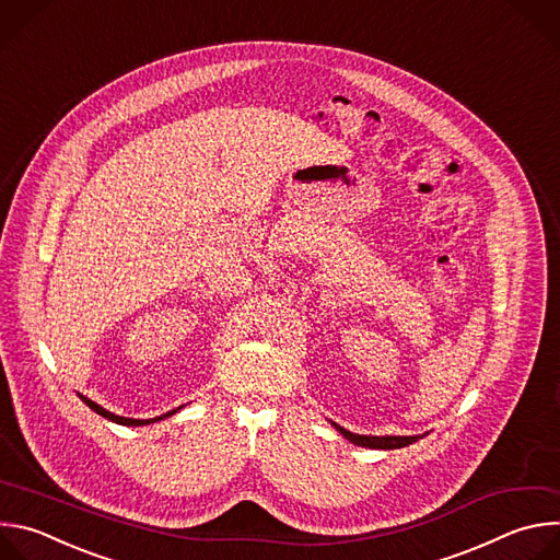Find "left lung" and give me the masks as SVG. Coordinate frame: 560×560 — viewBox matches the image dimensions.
Returning <instances> with one entry per match:
<instances>
[{"label": "left lung", "instance_id": "1", "mask_svg": "<svg viewBox=\"0 0 560 560\" xmlns=\"http://www.w3.org/2000/svg\"><path fill=\"white\" fill-rule=\"evenodd\" d=\"M350 443L361 445V447H370V450H396V447H406L417 443L421 436H365V434H352L346 428L332 423Z\"/></svg>", "mask_w": 560, "mask_h": 560}]
</instances>
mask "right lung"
Wrapping results in <instances>:
<instances>
[{
    "mask_svg": "<svg viewBox=\"0 0 560 560\" xmlns=\"http://www.w3.org/2000/svg\"><path fill=\"white\" fill-rule=\"evenodd\" d=\"M79 398H82V401L93 410V412H97L100 417H104V419H108V421H113V423H119V425H150V423H156V421H162V419H168V417H173L177 410H182V408H177V410H171V412H166V415H162V417H154V419H126V417H117V415H113V412H108V410H104L102 406H97L95 401H91V398H86L84 394H79Z\"/></svg>",
    "mask_w": 560,
    "mask_h": 560,
    "instance_id": "obj_1",
    "label": "right lung"
}]
</instances>
